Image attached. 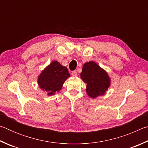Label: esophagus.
Segmentation results:
<instances>
[{"label":"esophagus","mask_w":148,"mask_h":148,"mask_svg":"<svg viewBox=\"0 0 148 148\" xmlns=\"http://www.w3.org/2000/svg\"><path fill=\"white\" fill-rule=\"evenodd\" d=\"M72 75L73 76H76L77 75V72L76 71H73L72 72Z\"/></svg>","instance_id":"34e87169"}]
</instances>
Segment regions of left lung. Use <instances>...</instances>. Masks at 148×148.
Instances as JSON below:
<instances>
[{"label":"left lung","mask_w":148,"mask_h":148,"mask_svg":"<svg viewBox=\"0 0 148 148\" xmlns=\"http://www.w3.org/2000/svg\"><path fill=\"white\" fill-rule=\"evenodd\" d=\"M80 77L87 84L86 92L92 99L104 95L111 86L108 72L92 61L84 64Z\"/></svg>","instance_id":"obj_1"}]
</instances>
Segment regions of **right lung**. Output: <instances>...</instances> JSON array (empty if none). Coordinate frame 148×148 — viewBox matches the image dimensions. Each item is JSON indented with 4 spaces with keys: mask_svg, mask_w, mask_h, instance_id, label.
Instances as JSON below:
<instances>
[{
    "mask_svg": "<svg viewBox=\"0 0 148 148\" xmlns=\"http://www.w3.org/2000/svg\"><path fill=\"white\" fill-rule=\"evenodd\" d=\"M70 76L66 66L53 61L38 75L37 82L40 88L47 92V95L51 96L61 91L62 85Z\"/></svg>",
    "mask_w": 148,
    "mask_h": 148,
    "instance_id": "obj_1",
    "label": "right lung"
}]
</instances>
